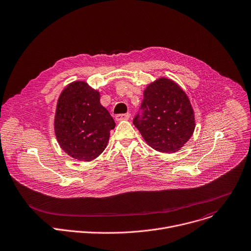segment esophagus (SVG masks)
I'll return each mask as SVG.
<instances>
[{"label":"esophagus","mask_w":251,"mask_h":251,"mask_svg":"<svg viewBox=\"0 0 251 251\" xmlns=\"http://www.w3.org/2000/svg\"><path fill=\"white\" fill-rule=\"evenodd\" d=\"M130 118V114L126 113V114H117L115 116V120L116 121H122V120H128Z\"/></svg>","instance_id":"34e87169"}]
</instances>
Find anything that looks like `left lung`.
<instances>
[{"label": "left lung", "instance_id": "8db88e82", "mask_svg": "<svg viewBox=\"0 0 251 251\" xmlns=\"http://www.w3.org/2000/svg\"><path fill=\"white\" fill-rule=\"evenodd\" d=\"M141 109L133 123L155 151L176 152L193 135L194 110L185 92L171 78L159 77L149 83Z\"/></svg>", "mask_w": 251, "mask_h": 251}]
</instances>
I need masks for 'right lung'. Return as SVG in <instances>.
Listing matches in <instances>:
<instances>
[{
    "label": "right lung",
    "mask_w": 251,
    "mask_h": 251,
    "mask_svg": "<svg viewBox=\"0 0 251 251\" xmlns=\"http://www.w3.org/2000/svg\"><path fill=\"white\" fill-rule=\"evenodd\" d=\"M115 122L100 104V94L86 81H73L61 93L54 131L61 149L76 160L91 161L106 148Z\"/></svg>",
    "instance_id": "right-lung-1"
}]
</instances>
